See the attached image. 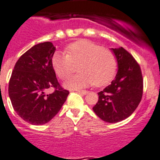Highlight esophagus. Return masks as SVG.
<instances>
[{
  "instance_id": "obj_1",
  "label": "esophagus",
  "mask_w": 160,
  "mask_h": 160,
  "mask_svg": "<svg viewBox=\"0 0 160 160\" xmlns=\"http://www.w3.org/2000/svg\"><path fill=\"white\" fill-rule=\"evenodd\" d=\"M78 93H80V94H82V95H87L88 93V91H84V90H78V91H77Z\"/></svg>"
}]
</instances>
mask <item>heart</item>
Segmentation results:
<instances>
[{"label": "heart", "instance_id": "1", "mask_svg": "<svg viewBox=\"0 0 160 160\" xmlns=\"http://www.w3.org/2000/svg\"><path fill=\"white\" fill-rule=\"evenodd\" d=\"M55 73L60 79H66L78 66L80 73L69 78L64 87L81 89L95 84L105 86L113 80L118 68L115 55L109 49L103 48L88 40H80L66 47V54L55 52L51 59Z\"/></svg>", "mask_w": 160, "mask_h": 160}]
</instances>
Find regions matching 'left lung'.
I'll return each instance as SVG.
<instances>
[{
  "mask_svg": "<svg viewBox=\"0 0 160 160\" xmlns=\"http://www.w3.org/2000/svg\"><path fill=\"white\" fill-rule=\"evenodd\" d=\"M118 62L115 78L98 92L99 100L92 109L96 115L107 122L126 119L135 111L142 101L143 78L136 59L124 48H112Z\"/></svg>",
  "mask_w": 160,
  "mask_h": 160,
  "instance_id": "left-lung-1",
  "label": "left lung"
}]
</instances>
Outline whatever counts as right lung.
Instances as JSON below:
<instances>
[{
	"mask_svg": "<svg viewBox=\"0 0 160 160\" xmlns=\"http://www.w3.org/2000/svg\"><path fill=\"white\" fill-rule=\"evenodd\" d=\"M55 47L50 42L39 43L20 56L9 82V96L14 111L33 125L48 122L57 114L69 92L60 87L51 59ZM55 88L51 94L48 88Z\"/></svg>",
	"mask_w": 160,
	"mask_h": 160,
	"instance_id": "right-lung-1",
	"label": "right lung"
}]
</instances>
